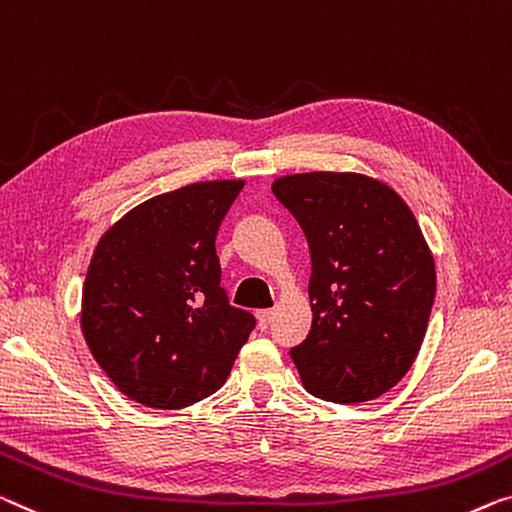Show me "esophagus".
Wrapping results in <instances>:
<instances>
[{
  "instance_id": "1",
  "label": "esophagus",
  "mask_w": 512,
  "mask_h": 512,
  "mask_svg": "<svg viewBox=\"0 0 512 512\" xmlns=\"http://www.w3.org/2000/svg\"><path fill=\"white\" fill-rule=\"evenodd\" d=\"M271 317H273V310L266 308V310H257V322L262 329H266V326L271 324Z\"/></svg>"
}]
</instances>
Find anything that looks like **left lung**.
<instances>
[{
  "mask_svg": "<svg viewBox=\"0 0 512 512\" xmlns=\"http://www.w3.org/2000/svg\"><path fill=\"white\" fill-rule=\"evenodd\" d=\"M273 195L308 239V338L289 356L315 398L368 402L416 361L437 289L434 259L407 202L356 172H305Z\"/></svg>",
  "mask_w": 512,
  "mask_h": 512,
  "instance_id": "left-lung-1",
  "label": "left lung"
}]
</instances>
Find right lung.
<instances>
[{
  "mask_svg": "<svg viewBox=\"0 0 512 512\" xmlns=\"http://www.w3.org/2000/svg\"><path fill=\"white\" fill-rule=\"evenodd\" d=\"M241 179L151 197L101 236L80 326L112 384L154 409H183L225 384L255 317L220 287L216 234Z\"/></svg>",
  "mask_w": 512,
  "mask_h": 512,
  "instance_id": "obj_1",
  "label": "right lung"
}]
</instances>
